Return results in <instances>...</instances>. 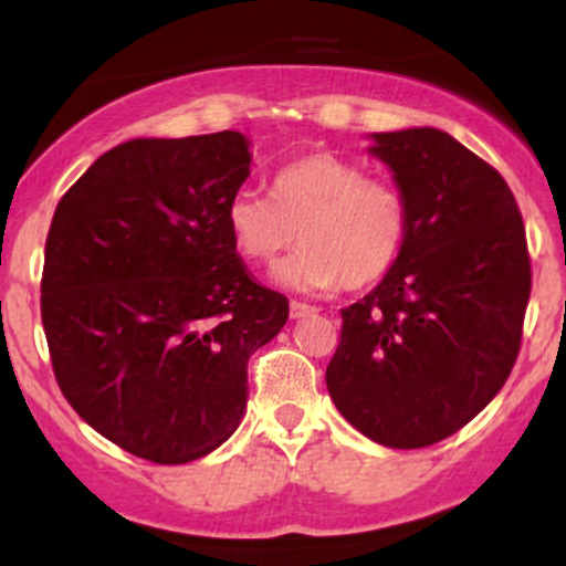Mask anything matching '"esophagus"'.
Masks as SVG:
<instances>
[{
  "instance_id": "1",
  "label": "esophagus",
  "mask_w": 566,
  "mask_h": 566,
  "mask_svg": "<svg viewBox=\"0 0 566 566\" xmlns=\"http://www.w3.org/2000/svg\"><path fill=\"white\" fill-rule=\"evenodd\" d=\"M314 305H308V303H303V301H292L290 303V316L292 319H303V316H311L314 314Z\"/></svg>"
}]
</instances>
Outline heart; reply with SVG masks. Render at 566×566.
Wrapping results in <instances>:
<instances>
[{
	"label": "heart",
	"mask_w": 566,
	"mask_h": 566,
	"mask_svg": "<svg viewBox=\"0 0 566 566\" xmlns=\"http://www.w3.org/2000/svg\"><path fill=\"white\" fill-rule=\"evenodd\" d=\"M226 220L233 247L250 263H274L301 242L276 269L292 290L369 287L394 269L407 239L405 193L327 151L284 165L271 180V197L239 191Z\"/></svg>",
	"instance_id": "1"
}]
</instances>
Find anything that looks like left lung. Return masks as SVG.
Here are the masks:
<instances>
[{
    "mask_svg": "<svg viewBox=\"0 0 566 566\" xmlns=\"http://www.w3.org/2000/svg\"><path fill=\"white\" fill-rule=\"evenodd\" d=\"M373 154L405 193L407 239L378 287L340 311L327 388L367 439L420 450L471 423L516 365L527 233L503 175L452 135L378 133Z\"/></svg>",
    "mask_w": 566,
    "mask_h": 566,
    "instance_id": "1",
    "label": "left lung"
}]
</instances>
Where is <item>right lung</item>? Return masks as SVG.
<instances>
[{
  "mask_svg": "<svg viewBox=\"0 0 566 566\" xmlns=\"http://www.w3.org/2000/svg\"><path fill=\"white\" fill-rule=\"evenodd\" d=\"M247 175L233 129L135 138L50 223L42 327L57 386L84 423L151 463H191L237 431L247 361L290 316L233 247L226 212Z\"/></svg>",
  "mask_w": 566,
  "mask_h": 566,
  "instance_id": "add662e5",
  "label": "right lung"
}]
</instances>
